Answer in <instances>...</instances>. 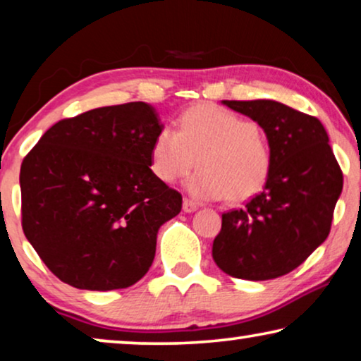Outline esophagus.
Here are the masks:
<instances>
[{"instance_id":"34e87169","label":"esophagus","mask_w":361,"mask_h":361,"mask_svg":"<svg viewBox=\"0 0 361 361\" xmlns=\"http://www.w3.org/2000/svg\"><path fill=\"white\" fill-rule=\"evenodd\" d=\"M197 209H199V205H197L195 202L190 199H185L184 204H182V210H184L185 214H192V212H195Z\"/></svg>"}]
</instances>
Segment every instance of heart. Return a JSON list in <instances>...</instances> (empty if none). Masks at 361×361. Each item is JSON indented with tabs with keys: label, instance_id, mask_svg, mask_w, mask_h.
<instances>
[{
	"label": "heart",
	"instance_id": "b5f03b06",
	"mask_svg": "<svg viewBox=\"0 0 361 361\" xmlns=\"http://www.w3.org/2000/svg\"><path fill=\"white\" fill-rule=\"evenodd\" d=\"M195 162L200 169L187 182L192 195L243 202L268 182L271 149L248 118L200 105L180 116L179 131L161 128L151 146V171L166 184L189 174Z\"/></svg>",
	"mask_w": 361,
	"mask_h": 361
}]
</instances>
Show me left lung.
I'll list each match as a JSON object with an SVG mask.
<instances>
[{
    "mask_svg": "<svg viewBox=\"0 0 361 361\" xmlns=\"http://www.w3.org/2000/svg\"><path fill=\"white\" fill-rule=\"evenodd\" d=\"M221 103L263 128L271 172L263 192L243 209L221 215L212 256L233 278H279L302 264L329 236L342 171L315 116L274 100Z\"/></svg>",
    "mask_w": 361,
    "mask_h": 361,
    "instance_id": "8db88e82",
    "label": "left lung"
}]
</instances>
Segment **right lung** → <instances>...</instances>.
<instances>
[{
	"label": "right lung",
	"instance_id": "add662e5",
	"mask_svg": "<svg viewBox=\"0 0 361 361\" xmlns=\"http://www.w3.org/2000/svg\"><path fill=\"white\" fill-rule=\"evenodd\" d=\"M161 128L145 102L95 108L56 123L24 157V235L63 283L123 289L151 268L157 231L182 209L149 167Z\"/></svg>",
	"mask_w": 361,
	"mask_h": 361
}]
</instances>
